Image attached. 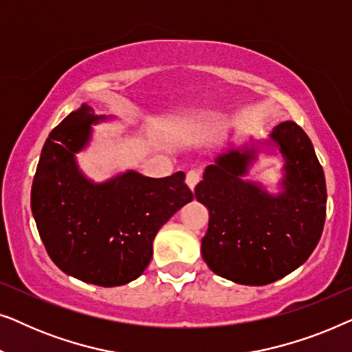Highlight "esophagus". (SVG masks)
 Segmentation results:
<instances>
[{
    "mask_svg": "<svg viewBox=\"0 0 352 352\" xmlns=\"http://www.w3.org/2000/svg\"><path fill=\"white\" fill-rule=\"evenodd\" d=\"M199 181H200V173H199V171L192 170V171L187 173V176H186V184H187V187H189L190 190L195 189V186L199 184Z\"/></svg>",
    "mask_w": 352,
    "mask_h": 352,
    "instance_id": "esophagus-1",
    "label": "esophagus"
}]
</instances>
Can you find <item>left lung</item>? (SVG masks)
I'll use <instances>...</instances> for the list:
<instances>
[{
  "label": "left lung",
  "instance_id": "obj_1",
  "mask_svg": "<svg viewBox=\"0 0 352 352\" xmlns=\"http://www.w3.org/2000/svg\"><path fill=\"white\" fill-rule=\"evenodd\" d=\"M259 155L283 158L278 192L246 176ZM195 199L210 213L201 256L218 276L240 285H267L306 263L325 223V176L311 139L283 122L266 139L245 138L205 168Z\"/></svg>",
  "mask_w": 352,
  "mask_h": 352
}]
</instances>
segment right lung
Masks as SVG:
<instances>
[{"label": "right lung", "instance_id": "1", "mask_svg": "<svg viewBox=\"0 0 352 352\" xmlns=\"http://www.w3.org/2000/svg\"><path fill=\"white\" fill-rule=\"evenodd\" d=\"M117 117L81 105L52 129L32 186V213L46 252L67 276L99 287L134 280L152 259L163 224L194 200L177 171L148 177L126 170L96 182L81 171L76 153L93 141V124Z\"/></svg>", "mask_w": 352, "mask_h": 352}]
</instances>
